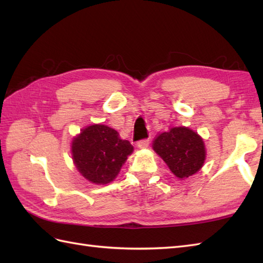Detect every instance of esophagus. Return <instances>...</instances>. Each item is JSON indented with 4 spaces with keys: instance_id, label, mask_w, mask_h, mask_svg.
I'll return each mask as SVG.
<instances>
[{
    "instance_id": "esophagus-1",
    "label": "esophagus",
    "mask_w": 263,
    "mask_h": 263,
    "mask_svg": "<svg viewBox=\"0 0 263 263\" xmlns=\"http://www.w3.org/2000/svg\"><path fill=\"white\" fill-rule=\"evenodd\" d=\"M148 145H149V140L148 139L139 140L138 144H137L139 149H145V148H147V147H148Z\"/></svg>"
}]
</instances>
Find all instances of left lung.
Instances as JSON below:
<instances>
[{
	"label": "left lung",
	"instance_id": "1",
	"mask_svg": "<svg viewBox=\"0 0 263 263\" xmlns=\"http://www.w3.org/2000/svg\"><path fill=\"white\" fill-rule=\"evenodd\" d=\"M153 148L176 177L186 178L202 168L205 146L202 137L187 127H173L155 138Z\"/></svg>",
	"mask_w": 263,
	"mask_h": 263
}]
</instances>
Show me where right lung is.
Masks as SVG:
<instances>
[{
    "label": "right lung",
    "instance_id": "obj_1",
    "mask_svg": "<svg viewBox=\"0 0 263 263\" xmlns=\"http://www.w3.org/2000/svg\"><path fill=\"white\" fill-rule=\"evenodd\" d=\"M134 147L106 125H91L82 129L71 144L72 159L81 175L93 184L114 181Z\"/></svg>",
    "mask_w": 263,
    "mask_h": 263
}]
</instances>
